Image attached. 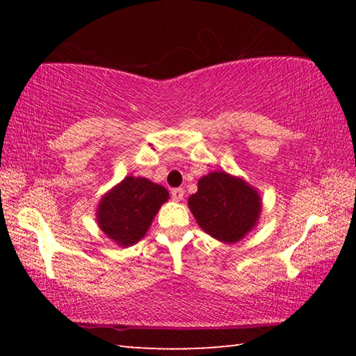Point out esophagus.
<instances>
[{
	"mask_svg": "<svg viewBox=\"0 0 356 356\" xmlns=\"http://www.w3.org/2000/svg\"><path fill=\"white\" fill-rule=\"evenodd\" d=\"M184 188H172L171 190V197H172V201H176V202H179V201H182L184 200Z\"/></svg>",
	"mask_w": 356,
	"mask_h": 356,
	"instance_id": "esophagus-1",
	"label": "esophagus"
}]
</instances>
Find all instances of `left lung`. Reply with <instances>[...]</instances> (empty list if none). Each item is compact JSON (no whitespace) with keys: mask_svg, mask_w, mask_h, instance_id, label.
Wrapping results in <instances>:
<instances>
[{"mask_svg":"<svg viewBox=\"0 0 356 356\" xmlns=\"http://www.w3.org/2000/svg\"><path fill=\"white\" fill-rule=\"evenodd\" d=\"M188 207L204 232L220 242L236 243L257 225L262 201L243 179L213 171L200 179Z\"/></svg>","mask_w":356,"mask_h":356,"instance_id":"left-lung-1","label":"left lung"}]
</instances>
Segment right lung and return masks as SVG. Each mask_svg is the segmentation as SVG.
I'll return each mask as SVG.
<instances>
[{"instance_id": "1", "label": "right lung", "mask_w": 356, "mask_h": 356, "mask_svg": "<svg viewBox=\"0 0 356 356\" xmlns=\"http://www.w3.org/2000/svg\"><path fill=\"white\" fill-rule=\"evenodd\" d=\"M168 200L170 193L165 186L146 177L127 176L102 197L95 218L105 236L125 248L146 236Z\"/></svg>"}]
</instances>
